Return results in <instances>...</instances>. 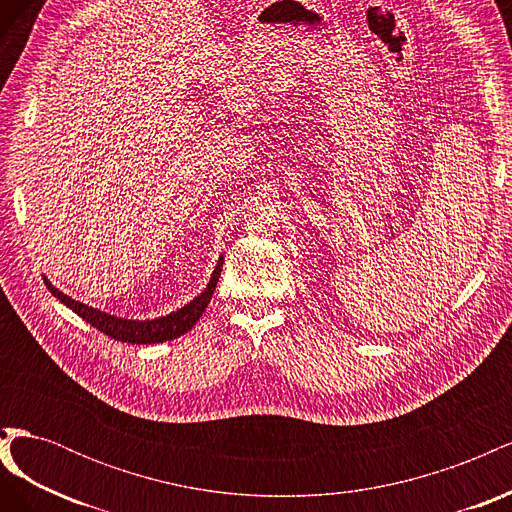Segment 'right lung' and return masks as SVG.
I'll return each instance as SVG.
<instances>
[{
  "label": "right lung",
  "instance_id": "1",
  "mask_svg": "<svg viewBox=\"0 0 512 512\" xmlns=\"http://www.w3.org/2000/svg\"><path fill=\"white\" fill-rule=\"evenodd\" d=\"M222 265H224V258L218 260V267H215V271L211 275V282L194 301L183 305L181 309H177V312L156 318V320L117 318V316H111L106 312H100V309L89 307L81 301H74L72 297H68V294L59 292L49 280H46V277H44V284L51 290L53 297H57L61 303L68 305L74 314H79L83 320H87L91 324V327H96L100 333L108 335L111 339H117V342H126V344H162V342H168V339H175L183 333H188L198 322V318L203 316V312L211 301V294H213L215 286H218Z\"/></svg>",
  "mask_w": 512,
  "mask_h": 512
}]
</instances>
